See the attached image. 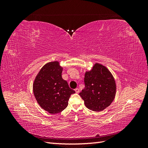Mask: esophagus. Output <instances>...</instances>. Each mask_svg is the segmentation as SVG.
<instances>
[{"instance_id":"esophagus-1","label":"esophagus","mask_w":148,"mask_h":148,"mask_svg":"<svg viewBox=\"0 0 148 148\" xmlns=\"http://www.w3.org/2000/svg\"><path fill=\"white\" fill-rule=\"evenodd\" d=\"M75 92H77V93H78V92H79V90L78 88H76V89H75Z\"/></svg>"}]
</instances>
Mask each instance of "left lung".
<instances>
[{
	"instance_id": "1",
	"label": "left lung",
	"mask_w": 148,
	"mask_h": 148,
	"mask_svg": "<svg viewBox=\"0 0 148 148\" xmlns=\"http://www.w3.org/2000/svg\"><path fill=\"white\" fill-rule=\"evenodd\" d=\"M85 87L79 92L88 109L100 112L109 107L116 94V84L112 74L106 66L95 63L84 74Z\"/></svg>"
}]
</instances>
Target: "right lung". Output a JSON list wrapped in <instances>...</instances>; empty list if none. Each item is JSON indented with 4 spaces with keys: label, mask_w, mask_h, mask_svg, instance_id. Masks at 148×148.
<instances>
[{
    "label": "right lung",
    "mask_w": 148,
    "mask_h": 148,
    "mask_svg": "<svg viewBox=\"0 0 148 148\" xmlns=\"http://www.w3.org/2000/svg\"><path fill=\"white\" fill-rule=\"evenodd\" d=\"M63 67L59 62H48L39 70L33 84L34 97L42 109L56 114L63 111L75 91L62 77Z\"/></svg>",
    "instance_id": "obj_1"
}]
</instances>
